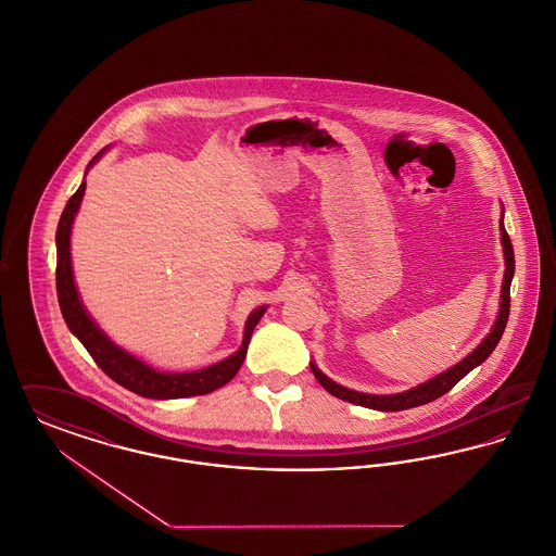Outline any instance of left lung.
Instances as JSON below:
<instances>
[{
	"instance_id": "8db88e82",
	"label": "left lung",
	"mask_w": 556,
	"mask_h": 556,
	"mask_svg": "<svg viewBox=\"0 0 556 556\" xmlns=\"http://www.w3.org/2000/svg\"><path fill=\"white\" fill-rule=\"evenodd\" d=\"M501 233H503L504 261H506L501 313L496 317L492 331L488 333V338L477 345L476 350L467 358H463L452 369L444 370L442 375L425 381L421 386H417V388H413L408 392H402V394H392V396H372V394H361V392L342 388L336 381H331L327 375H323L317 369L315 363H311V370L315 372L318 383L331 396L340 397V400H345V402H352V404H358V406L375 408V410H406V408H413V406H421V404H427V402H433L435 397L444 396L446 392H450L469 370L479 367L494 352V348L498 345L501 338H503L504 327H506V320H508V311H510V281H513V275H515V252H513L510 238H508V233L504 229L503 218H501Z\"/></svg>"
}]
</instances>
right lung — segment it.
<instances>
[{"label":"right lung","instance_id":"add662e5","mask_svg":"<svg viewBox=\"0 0 556 556\" xmlns=\"http://www.w3.org/2000/svg\"><path fill=\"white\" fill-rule=\"evenodd\" d=\"M104 154L98 152L89 166ZM85 195V181L80 184L79 189L71 195L66 202L64 212L58 223L55 231V245H58V265H55V290H58V302L62 317L66 320L68 329L77 336L80 344L87 348L96 365L106 372L110 379H114L118 386L131 390L135 394L146 397H156V400H168V397L202 396L211 394L214 390L223 388L229 383L236 372H238L248 344L252 338L254 327L258 325L261 317L265 315L266 306L256 308L248 323H245V333L243 342L236 354L229 358L206 367L202 370H191V372H160V370L150 369L146 363L137 361L129 352L121 350L118 345L112 344L106 336L100 331V327L91 320V317L85 313L80 304L79 293L75 288L73 279V266H71V229L75 214L79 211L80 200Z\"/></svg>","mask_w":556,"mask_h":556}]
</instances>
